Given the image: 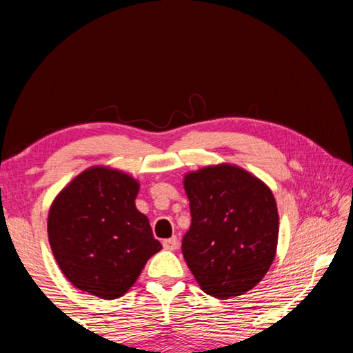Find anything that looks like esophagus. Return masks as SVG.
<instances>
[{
  "instance_id": "esophagus-1",
  "label": "esophagus",
  "mask_w": 353,
  "mask_h": 353,
  "mask_svg": "<svg viewBox=\"0 0 353 353\" xmlns=\"http://www.w3.org/2000/svg\"><path fill=\"white\" fill-rule=\"evenodd\" d=\"M177 246H179V240L176 236L168 238V240H163V248L166 250H176Z\"/></svg>"
}]
</instances>
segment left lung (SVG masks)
I'll list each match as a JSON object with an SVG mask.
<instances>
[{
    "instance_id": "obj_1",
    "label": "left lung",
    "mask_w": 353,
    "mask_h": 353,
    "mask_svg": "<svg viewBox=\"0 0 353 353\" xmlns=\"http://www.w3.org/2000/svg\"><path fill=\"white\" fill-rule=\"evenodd\" d=\"M183 187L191 225L182 254L196 282L216 299L252 290L276 256L279 213L272 191L227 163L190 172Z\"/></svg>"
}]
</instances>
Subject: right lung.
<instances>
[{"label": "right lung", "instance_id": "1", "mask_svg": "<svg viewBox=\"0 0 353 353\" xmlns=\"http://www.w3.org/2000/svg\"><path fill=\"white\" fill-rule=\"evenodd\" d=\"M139 188L121 171L93 166L52 202L48 238L59 268L76 288L107 301L121 297L162 249L135 207Z\"/></svg>", "mask_w": 353, "mask_h": 353}]
</instances>
